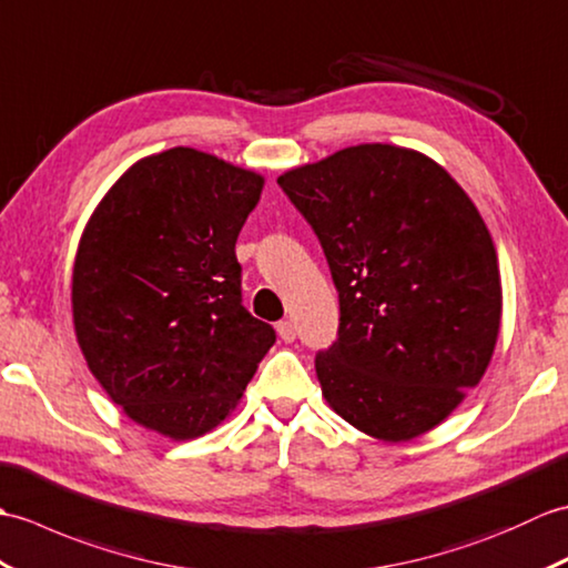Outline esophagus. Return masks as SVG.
<instances>
[{
	"label": "esophagus",
	"instance_id": "obj_1",
	"mask_svg": "<svg viewBox=\"0 0 568 568\" xmlns=\"http://www.w3.org/2000/svg\"><path fill=\"white\" fill-rule=\"evenodd\" d=\"M276 333H280V337L284 339V343H294V339H296V325L292 321H282L280 325H276Z\"/></svg>",
	"mask_w": 568,
	"mask_h": 568
}]
</instances>
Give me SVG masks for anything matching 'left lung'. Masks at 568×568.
I'll return each mask as SVG.
<instances>
[{
	"instance_id": "left-lung-1",
	"label": "left lung",
	"mask_w": 568,
	"mask_h": 568,
	"mask_svg": "<svg viewBox=\"0 0 568 568\" xmlns=\"http://www.w3.org/2000/svg\"><path fill=\"white\" fill-rule=\"evenodd\" d=\"M276 184L337 288V337L316 355L323 396L384 443L433 430L481 382L500 327L496 247L471 199L430 158L382 143Z\"/></svg>"
}]
</instances>
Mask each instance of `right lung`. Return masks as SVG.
Instances as JSON below:
<instances>
[{
    "label": "right lung",
    "mask_w": 568,
    "mask_h": 568,
    "mask_svg": "<svg viewBox=\"0 0 568 568\" xmlns=\"http://www.w3.org/2000/svg\"><path fill=\"white\" fill-rule=\"evenodd\" d=\"M264 180L194 148L145 158L82 233L72 316L90 372L172 439L216 427L274 345L243 306L235 241Z\"/></svg>",
    "instance_id": "add662e5"
}]
</instances>
